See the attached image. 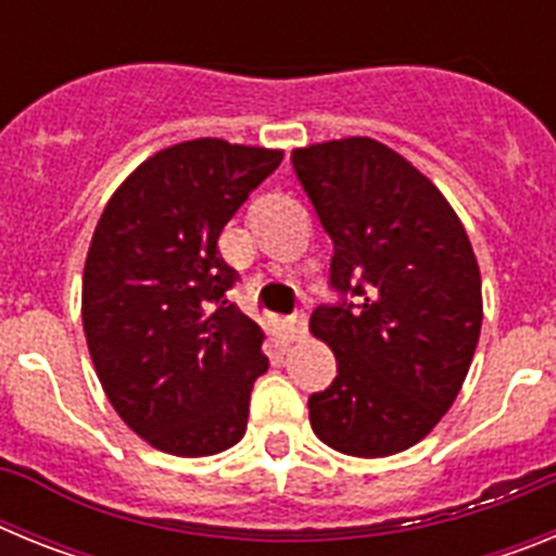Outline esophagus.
I'll list each match as a JSON object with an SVG mask.
<instances>
[{
	"mask_svg": "<svg viewBox=\"0 0 556 556\" xmlns=\"http://www.w3.org/2000/svg\"><path fill=\"white\" fill-rule=\"evenodd\" d=\"M306 326H308L306 312H294L283 320V331H287L289 339H301L303 333H306Z\"/></svg>",
	"mask_w": 556,
	"mask_h": 556,
	"instance_id": "34e87169",
	"label": "esophagus"
}]
</instances>
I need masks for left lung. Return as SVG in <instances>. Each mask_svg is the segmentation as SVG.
<instances>
[{
    "instance_id": "left-lung-1",
    "label": "left lung",
    "mask_w": 556,
    "mask_h": 556,
    "mask_svg": "<svg viewBox=\"0 0 556 556\" xmlns=\"http://www.w3.org/2000/svg\"><path fill=\"white\" fill-rule=\"evenodd\" d=\"M294 175L331 236L328 289L312 333L337 378L308 395L314 434L351 456L420 443L451 409L481 331V278L448 200L372 139L292 152Z\"/></svg>"
}]
</instances>
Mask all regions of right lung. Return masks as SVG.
Wrapping results in <instances>:
<instances>
[{
    "label": "right lung",
    "instance_id": "add662e5",
    "mask_svg": "<svg viewBox=\"0 0 556 556\" xmlns=\"http://www.w3.org/2000/svg\"><path fill=\"white\" fill-rule=\"evenodd\" d=\"M283 152L194 139L116 189L83 273V331L108 401L139 437L208 456L244 437L264 333L228 301L219 233Z\"/></svg>",
    "mask_w": 556,
    "mask_h": 556
}]
</instances>
